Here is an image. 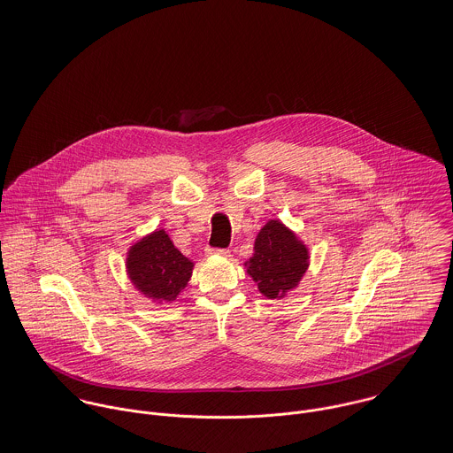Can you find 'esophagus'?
I'll return each instance as SVG.
<instances>
[{"label": "esophagus", "instance_id": "1", "mask_svg": "<svg viewBox=\"0 0 453 453\" xmlns=\"http://www.w3.org/2000/svg\"><path fill=\"white\" fill-rule=\"evenodd\" d=\"M208 254H215V256H229L227 249H208Z\"/></svg>", "mask_w": 453, "mask_h": 453}]
</instances>
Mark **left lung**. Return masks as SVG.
Segmentation results:
<instances>
[{"mask_svg":"<svg viewBox=\"0 0 453 453\" xmlns=\"http://www.w3.org/2000/svg\"><path fill=\"white\" fill-rule=\"evenodd\" d=\"M254 250V257L247 261L249 273L270 299L294 288L308 268L306 247L278 220H270L259 231Z\"/></svg>","mask_w":453,"mask_h":453,"instance_id":"obj_1","label":"left lung"}]
</instances>
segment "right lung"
<instances>
[{
    "label": "right lung",
    "mask_w": 453,
    "mask_h": 453,
    "mask_svg": "<svg viewBox=\"0 0 453 453\" xmlns=\"http://www.w3.org/2000/svg\"><path fill=\"white\" fill-rule=\"evenodd\" d=\"M192 266L163 229L133 245L127 256V273L136 288L159 301L177 299L192 274Z\"/></svg>",
    "instance_id": "obj_1"
}]
</instances>
